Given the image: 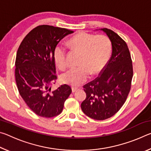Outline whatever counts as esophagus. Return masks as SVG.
I'll use <instances>...</instances> for the list:
<instances>
[{
	"label": "esophagus",
	"instance_id": "34e87169",
	"mask_svg": "<svg viewBox=\"0 0 151 151\" xmlns=\"http://www.w3.org/2000/svg\"><path fill=\"white\" fill-rule=\"evenodd\" d=\"M78 88H76V87H72V92L73 93H75V92H76V91L78 90Z\"/></svg>",
	"mask_w": 151,
	"mask_h": 151
}]
</instances>
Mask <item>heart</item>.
I'll return each instance as SVG.
<instances>
[{"label":"heart","instance_id":"obj_1","mask_svg":"<svg viewBox=\"0 0 151 151\" xmlns=\"http://www.w3.org/2000/svg\"><path fill=\"white\" fill-rule=\"evenodd\" d=\"M68 45L81 52L78 61L80 65L72 68L60 76L63 83L72 86H78L85 83L90 74L95 75L106 65L112 52V43L105 35H94L82 32L73 37L67 42ZM54 58L57 66L61 69L66 68V48L62 44L56 46Z\"/></svg>","mask_w":151,"mask_h":151}]
</instances>
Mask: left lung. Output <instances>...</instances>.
<instances>
[{"instance_id":"left-lung-1","label":"left lung","mask_w":151,"mask_h":151,"mask_svg":"<svg viewBox=\"0 0 151 151\" xmlns=\"http://www.w3.org/2000/svg\"><path fill=\"white\" fill-rule=\"evenodd\" d=\"M112 43V55L98 77L83 86L85 100L81 109L91 119L105 120L114 115L123 105L131 88L132 59L124 40L116 32L101 29Z\"/></svg>"}]
</instances>
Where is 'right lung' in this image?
<instances>
[{"mask_svg":"<svg viewBox=\"0 0 151 151\" xmlns=\"http://www.w3.org/2000/svg\"><path fill=\"white\" fill-rule=\"evenodd\" d=\"M73 30L50 25H40L28 33L20 43L15 61V79L20 96L38 116L51 118L63 111L72 92L60 85L51 91L57 76L54 58L56 46Z\"/></svg>","mask_w":151,"mask_h":151,"instance_id":"obj_1","label":"right lung"}]
</instances>
